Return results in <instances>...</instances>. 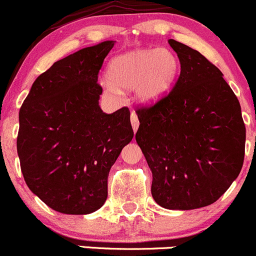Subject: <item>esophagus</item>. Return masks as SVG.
<instances>
[{
  "instance_id": "34e87169",
  "label": "esophagus",
  "mask_w": 256,
  "mask_h": 256,
  "mask_svg": "<svg viewBox=\"0 0 256 256\" xmlns=\"http://www.w3.org/2000/svg\"><path fill=\"white\" fill-rule=\"evenodd\" d=\"M130 123H132V127H133V130L136 132V129L139 127V120L136 112L130 113Z\"/></svg>"
}]
</instances>
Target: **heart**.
<instances>
[{"label":"heart","mask_w":256,"mask_h":256,"mask_svg":"<svg viewBox=\"0 0 256 256\" xmlns=\"http://www.w3.org/2000/svg\"><path fill=\"white\" fill-rule=\"evenodd\" d=\"M176 54L166 48L136 50L117 56L110 62L106 90L116 94L117 90H133L143 104L158 102L168 93L178 73Z\"/></svg>","instance_id":"obj_1"}]
</instances>
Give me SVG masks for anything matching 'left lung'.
I'll use <instances>...</instances> for the list:
<instances>
[{
  "label": "left lung",
  "instance_id": "1",
  "mask_svg": "<svg viewBox=\"0 0 256 256\" xmlns=\"http://www.w3.org/2000/svg\"><path fill=\"white\" fill-rule=\"evenodd\" d=\"M180 62L173 90L136 110V140L153 176L152 196L170 210L216 202L244 163L242 108L222 73L202 53L169 40Z\"/></svg>",
  "mask_w": 256,
  "mask_h": 256
}]
</instances>
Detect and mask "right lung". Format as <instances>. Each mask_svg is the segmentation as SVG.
<instances>
[{
  "label": "right lung",
  "instance_id": "right-lung-1",
  "mask_svg": "<svg viewBox=\"0 0 256 256\" xmlns=\"http://www.w3.org/2000/svg\"><path fill=\"white\" fill-rule=\"evenodd\" d=\"M114 46L104 41L53 63L20 110L17 153L28 188L53 210L83 215L108 196V174L133 138L127 107H100L98 73Z\"/></svg>",
  "mask_w": 256,
  "mask_h": 256
}]
</instances>
